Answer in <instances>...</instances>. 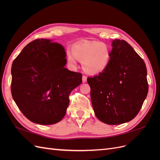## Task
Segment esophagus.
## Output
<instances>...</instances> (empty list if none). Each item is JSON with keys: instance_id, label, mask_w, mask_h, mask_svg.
I'll use <instances>...</instances> for the list:
<instances>
[{"instance_id": "34e87169", "label": "esophagus", "mask_w": 160, "mask_h": 160, "mask_svg": "<svg viewBox=\"0 0 160 160\" xmlns=\"http://www.w3.org/2000/svg\"><path fill=\"white\" fill-rule=\"evenodd\" d=\"M87 79H88V77H87L85 75H83V77H82V81H83V83H86V82H87Z\"/></svg>"}]
</instances>
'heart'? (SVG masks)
<instances>
[{"mask_svg":"<svg viewBox=\"0 0 160 160\" xmlns=\"http://www.w3.org/2000/svg\"><path fill=\"white\" fill-rule=\"evenodd\" d=\"M111 58V51L103 42L91 41L75 45L72 52H67V59L75 65L77 60L82 61L83 69L91 74H98L106 69Z\"/></svg>","mask_w":160,"mask_h":160,"instance_id":"b5f03b06","label":"heart"}]
</instances>
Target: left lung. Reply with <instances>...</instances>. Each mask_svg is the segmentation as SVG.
Segmentation results:
<instances>
[{
	"label": "left lung",
	"mask_w": 160,
	"mask_h": 160,
	"mask_svg": "<svg viewBox=\"0 0 160 160\" xmlns=\"http://www.w3.org/2000/svg\"><path fill=\"white\" fill-rule=\"evenodd\" d=\"M108 66L88 77L91 99L96 117L109 125H118L136 116L148 93L147 69L129 44L115 39Z\"/></svg>",
	"instance_id": "8db88e82"
}]
</instances>
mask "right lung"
Here are the masks:
<instances>
[{
	"mask_svg": "<svg viewBox=\"0 0 160 160\" xmlns=\"http://www.w3.org/2000/svg\"><path fill=\"white\" fill-rule=\"evenodd\" d=\"M63 47L48 39L26 45L11 68V93L31 122L51 125L64 118L71 92L82 82V74L65 68Z\"/></svg>",
	"mask_w": 160,
	"mask_h": 160,
	"instance_id": "1",
	"label": "right lung"
}]
</instances>
